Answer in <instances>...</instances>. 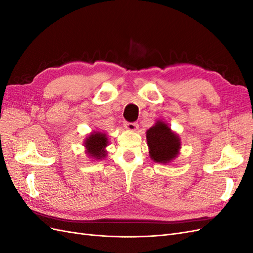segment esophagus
Instances as JSON below:
<instances>
[{"label":"esophagus","instance_id":"34e87169","mask_svg":"<svg viewBox=\"0 0 253 253\" xmlns=\"http://www.w3.org/2000/svg\"><path fill=\"white\" fill-rule=\"evenodd\" d=\"M125 126L129 129V131H136V129H138V124L137 122H126Z\"/></svg>","mask_w":253,"mask_h":253}]
</instances>
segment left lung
<instances>
[{
	"instance_id": "8db88e82",
	"label": "left lung",
	"mask_w": 253,
	"mask_h": 253,
	"mask_svg": "<svg viewBox=\"0 0 253 253\" xmlns=\"http://www.w3.org/2000/svg\"><path fill=\"white\" fill-rule=\"evenodd\" d=\"M147 141L150 157L155 163L169 164L178 155L180 139L170 126L162 120H157L147 131Z\"/></svg>"
}]
</instances>
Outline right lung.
I'll list each match as a JSON object with an SVG mask.
<instances>
[{
	"label": "right lung",
	"instance_id": "obj_1",
	"mask_svg": "<svg viewBox=\"0 0 253 253\" xmlns=\"http://www.w3.org/2000/svg\"><path fill=\"white\" fill-rule=\"evenodd\" d=\"M108 137L101 132L90 133L84 141V147L86 148L87 155L93 159L104 158L106 156L105 148L108 147Z\"/></svg>",
	"mask_w": 253,
	"mask_h": 253
}]
</instances>
